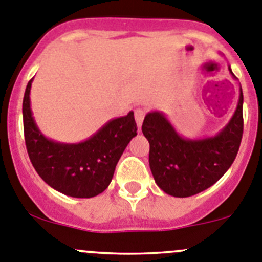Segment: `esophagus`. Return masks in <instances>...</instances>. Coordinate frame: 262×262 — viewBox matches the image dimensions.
<instances>
[{"label":"esophagus","instance_id":"esophagus-1","mask_svg":"<svg viewBox=\"0 0 262 262\" xmlns=\"http://www.w3.org/2000/svg\"><path fill=\"white\" fill-rule=\"evenodd\" d=\"M145 114H147V112H145V109H143V107H138V109H135V121L139 127H141V124H143Z\"/></svg>","mask_w":262,"mask_h":262}]
</instances>
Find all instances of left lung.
<instances>
[{
    "mask_svg": "<svg viewBox=\"0 0 262 262\" xmlns=\"http://www.w3.org/2000/svg\"><path fill=\"white\" fill-rule=\"evenodd\" d=\"M141 129L149 141V166L157 186L175 198L193 196L213 186L236 157L243 136V91L241 87L232 118L212 138H182L160 112L148 113Z\"/></svg>",
    "mask_w": 262,
    "mask_h": 262,
    "instance_id": "1",
    "label": "left lung"
}]
</instances>
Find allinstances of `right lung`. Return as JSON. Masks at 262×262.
I'll list each match as a JSON object with an SVG mask.
<instances>
[{"mask_svg":"<svg viewBox=\"0 0 262 262\" xmlns=\"http://www.w3.org/2000/svg\"><path fill=\"white\" fill-rule=\"evenodd\" d=\"M28 81L23 97V127L28 156L45 183L63 195L88 199L104 192L129 140L136 136L134 112L107 122L88 140L63 144L47 139L31 112Z\"/></svg>","mask_w":262,"mask_h":262,"instance_id":"right-lung-1","label":"right lung"}]
</instances>
